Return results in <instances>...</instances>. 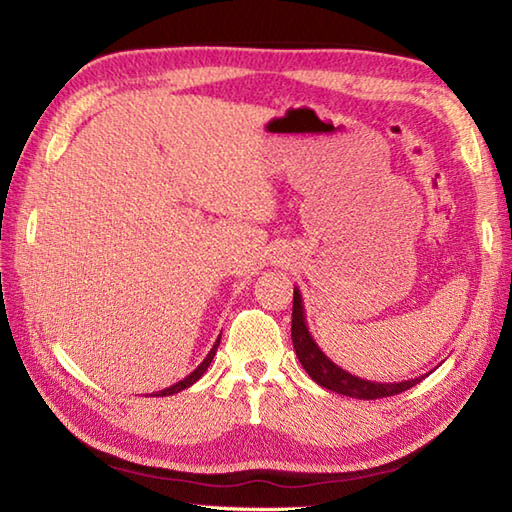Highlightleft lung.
Segmentation results:
<instances>
[{
    "instance_id": "obj_1",
    "label": "left lung",
    "mask_w": 512,
    "mask_h": 512,
    "mask_svg": "<svg viewBox=\"0 0 512 512\" xmlns=\"http://www.w3.org/2000/svg\"><path fill=\"white\" fill-rule=\"evenodd\" d=\"M292 345H295V352L299 363L306 369L308 376L314 383L336 391V394L358 398V400H376V398H387L396 396L407 391L409 387L418 385L424 376L405 380V383H374V380H365L352 376L345 372L328 356L323 354L317 341L312 339V334L306 325V308H303L301 292L295 288V297H292Z\"/></svg>"
}]
</instances>
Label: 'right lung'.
<instances>
[{"label": "right lung", "instance_id": "1", "mask_svg": "<svg viewBox=\"0 0 512 512\" xmlns=\"http://www.w3.org/2000/svg\"><path fill=\"white\" fill-rule=\"evenodd\" d=\"M222 336V334H220ZM217 345H220V339L215 341V345L211 347V352L206 354V358L204 361L193 369V372L187 376V378H182V380H178L176 385H171V387H167V389H162V391H156V394H151V396H171V394H178V391H182V389H187V387H191L195 380H200L202 376H204V372L206 369H209V365H211V361H213V356H215V352H217Z\"/></svg>", "mask_w": 512, "mask_h": 512}]
</instances>
